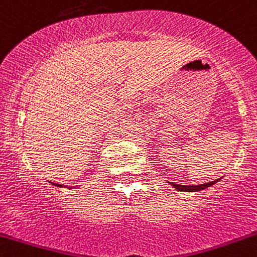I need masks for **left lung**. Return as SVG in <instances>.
Instances as JSON below:
<instances>
[{
  "mask_svg": "<svg viewBox=\"0 0 257 257\" xmlns=\"http://www.w3.org/2000/svg\"><path fill=\"white\" fill-rule=\"evenodd\" d=\"M218 180L219 179H216V180H213V182L205 183V184H199V185H180V184H176V183H171V185L179 191H188V193H193V191H200V190H202V189H206L208 187H211V185L216 184Z\"/></svg>",
  "mask_w": 257,
  "mask_h": 257,
  "instance_id": "1",
  "label": "left lung"
}]
</instances>
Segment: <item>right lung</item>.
<instances>
[{
  "label": "right lung",
  "instance_id": "right-lung-1",
  "mask_svg": "<svg viewBox=\"0 0 257 257\" xmlns=\"http://www.w3.org/2000/svg\"><path fill=\"white\" fill-rule=\"evenodd\" d=\"M50 183H52V184L55 185V187H58V188H63L64 187L63 184H58V183H53V182H50Z\"/></svg>",
  "mask_w": 257,
  "mask_h": 257
}]
</instances>
